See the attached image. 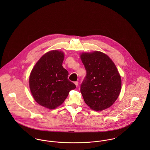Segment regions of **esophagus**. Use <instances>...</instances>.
<instances>
[{"instance_id":"34e87169","label":"esophagus","mask_w":150,"mask_h":150,"mask_svg":"<svg viewBox=\"0 0 150 150\" xmlns=\"http://www.w3.org/2000/svg\"><path fill=\"white\" fill-rule=\"evenodd\" d=\"M74 84H75V85L76 86H77L78 85H79V82H78V81H75V82H74Z\"/></svg>"}]
</instances>
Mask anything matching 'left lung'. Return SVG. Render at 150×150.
Segmentation results:
<instances>
[{
  "instance_id": "1",
  "label": "left lung",
  "mask_w": 150,
  "mask_h": 150,
  "mask_svg": "<svg viewBox=\"0 0 150 150\" xmlns=\"http://www.w3.org/2000/svg\"><path fill=\"white\" fill-rule=\"evenodd\" d=\"M80 58L86 71L80 86L84 102L95 111L110 107L121 89V79L115 65L106 54L100 51L82 53Z\"/></svg>"
}]
</instances>
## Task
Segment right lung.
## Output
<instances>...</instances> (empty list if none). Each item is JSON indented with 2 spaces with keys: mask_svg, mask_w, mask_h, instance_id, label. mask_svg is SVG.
<instances>
[{
  "mask_svg": "<svg viewBox=\"0 0 150 150\" xmlns=\"http://www.w3.org/2000/svg\"><path fill=\"white\" fill-rule=\"evenodd\" d=\"M64 54L52 50L43 55L32 70L29 87L35 101L48 109L61 105L76 85L67 79L69 73L62 66Z\"/></svg>",
  "mask_w": 150,
  "mask_h": 150,
  "instance_id": "add662e5",
  "label": "right lung"
}]
</instances>
